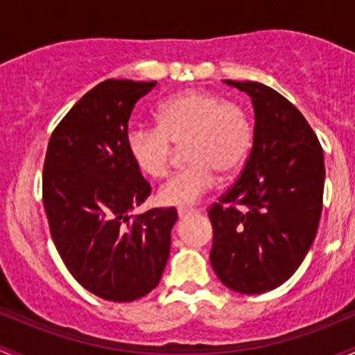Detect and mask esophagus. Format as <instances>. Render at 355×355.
Masks as SVG:
<instances>
[{
    "mask_svg": "<svg viewBox=\"0 0 355 355\" xmlns=\"http://www.w3.org/2000/svg\"><path fill=\"white\" fill-rule=\"evenodd\" d=\"M196 214H200V211L195 210V208H178L179 218H184V217H189V215H196Z\"/></svg>",
    "mask_w": 355,
    "mask_h": 355,
    "instance_id": "34e87169",
    "label": "esophagus"
}]
</instances>
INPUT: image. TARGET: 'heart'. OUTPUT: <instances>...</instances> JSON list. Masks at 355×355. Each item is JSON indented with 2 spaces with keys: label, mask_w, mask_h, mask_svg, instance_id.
I'll return each instance as SVG.
<instances>
[{
  "label": "heart",
  "mask_w": 355,
  "mask_h": 355,
  "mask_svg": "<svg viewBox=\"0 0 355 355\" xmlns=\"http://www.w3.org/2000/svg\"><path fill=\"white\" fill-rule=\"evenodd\" d=\"M157 128H133L126 148L147 178L167 176L174 145L182 147L188 166L160 186L157 200L169 207L198 202L215 184V173L232 176L246 162L253 145V124L243 105L208 90H184L160 102Z\"/></svg>",
  "instance_id": "heart-1"
}]
</instances>
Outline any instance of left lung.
<instances>
[{
    "mask_svg": "<svg viewBox=\"0 0 355 355\" xmlns=\"http://www.w3.org/2000/svg\"><path fill=\"white\" fill-rule=\"evenodd\" d=\"M251 97L253 148L239 179L208 210L210 263L225 287L263 294L302 263L323 208V148L294 104L258 82H232Z\"/></svg>",
    "mask_w": 355,
    "mask_h": 355,
    "instance_id": "obj_1",
    "label": "left lung"
}]
</instances>
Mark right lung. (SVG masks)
I'll return each mask as SVG.
<instances>
[{"instance_id": "1", "label": "right lung", "mask_w": 355, "mask_h": 355, "mask_svg": "<svg viewBox=\"0 0 355 355\" xmlns=\"http://www.w3.org/2000/svg\"><path fill=\"white\" fill-rule=\"evenodd\" d=\"M155 83L101 82L69 109L47 145L42 202L51 237L73 279L105 301L147 295L169 258L176 208L130 215L152 188L128 153V121Z\"/></svg>"}]
</instances>
